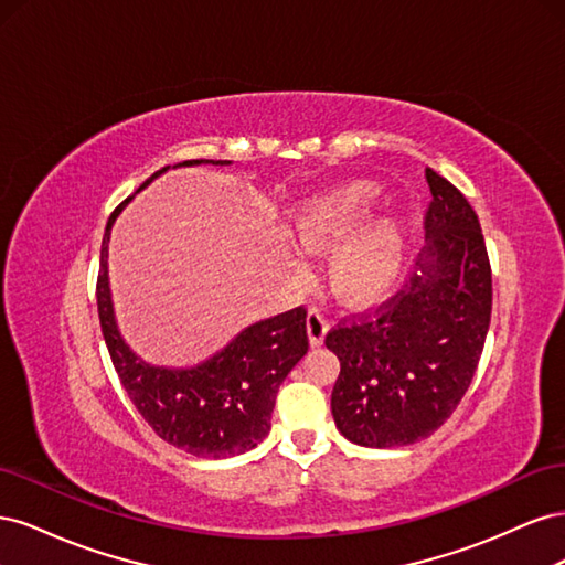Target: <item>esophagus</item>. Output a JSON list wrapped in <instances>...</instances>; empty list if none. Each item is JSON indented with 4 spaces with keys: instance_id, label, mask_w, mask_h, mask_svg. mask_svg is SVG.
Masks as SVG:
<instances>
[{
    "instance_id": "esophagus-1",
    "label": "esophagus",
    "mask_w": 565,
    "mask_h": 565,
    "mask_svg": "<svg viewBox=\"0 0 565 565\" xmlns=\"http://www.w3.org/2000/svg\"><path fill=\"white\" fill-rule=\"evenodd\" d=\"M306 330H309L311 344L320 347L324 334H328V330H330V322L322 316L320 309H309V316H306Z\"/></svg>"
}]
</instances>
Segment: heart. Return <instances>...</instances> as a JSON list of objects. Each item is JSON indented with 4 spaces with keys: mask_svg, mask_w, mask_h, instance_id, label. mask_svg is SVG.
I'll use <instances>...</instances> for the list:
<instances>
[{
    "mask_svg": "<svg viewBox=\"0 0 565 565\" xmlns=\"http://www.w3.org/2000/svg\"><path fill=\"white\" fill-rule=\"evenodd\" d=\"M374 207V185L353 181L303 200L295 212V233L306 249L328 252L350 241L337 252L330 270L332 289L349 303H365L386 295L405 266L407 241L398 218L384 216L362 227Z\"/></svg>",
    "mask_w": 565,
    "mask_h": 565,
    "instance_id": "heart-1",
    "label": "heart"
}]
</instances>
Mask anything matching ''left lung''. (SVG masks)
<instances>
[{
	"label": "left lung",
	"mask_w": 565,
	"mask_h": 565,
	"mask_svg": "<svg viewBox=\"0 0 565 565\" xmlns=\"http://www.w3.org/2000/svg\"><path fill=\"white\" fill-rule=\"evenodd\" d=\"M426 181L434 200L417 273L374 316L339 322L324 337L341 365L334 424L365 448L431 436L467 393L490 328L492 276L478 216L434 169Z\"/></svg>",
	"instance_id": "left-lung-1"
}]
</instances>
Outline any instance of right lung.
<instances>
[{"label":"right lung","instance_id":"1","mask_svg":"<svg viewBox=\"0 0 565 565\" xmlns=\"http://www.w3.org/2000/svg\"><path fill=\"white\" fill-rule=\"evenodd\" d=\"M193 164L231 162L185 160L174 167ZM167 169L169 164L152 174L139 191ZM131 198L119 204L108 218L96 282L100 332L117 377L150 429L169 446L193 457L214 459L252 450L270 431V415L280 384L309 351L306 309L297 306L292 311L249 324L231 344L195 367H158L146 363L117 330L108 280L110 231Z\"/></svg>","mask_w":565,"mask_h":565}]
</instances>
